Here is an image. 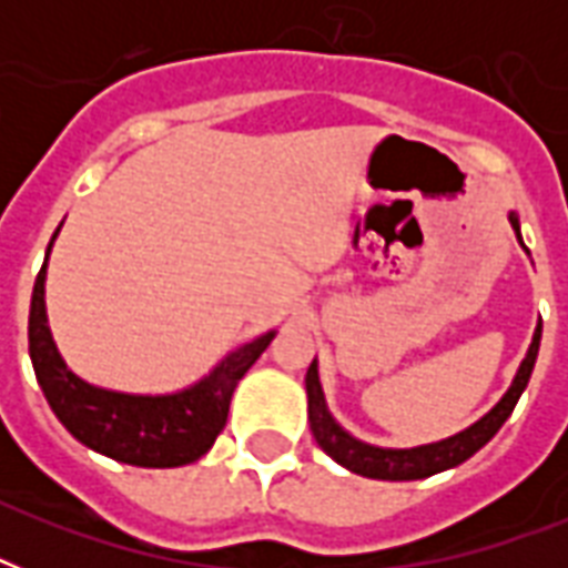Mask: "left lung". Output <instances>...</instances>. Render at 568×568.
Instances as JSON below:
<instances>
[{
    "mask_svg": "<svg viewBox=\"0 0 568 568\" xmlns=\"http://www.w3.org/2000/svg\"><path fill=\"white\" fill-rule=\"evenodd\" d=\"M510 226L516 230V239L521 244L519 232V214L510 212ZM525 247V244H521ZM539 338H542V321L534 329V342H530L528 354L521 359L519 372L513 377L510 388L504 392V397L489 409V413L475 422L466 430L454 433L448 439L430 442V445H418V448H379V445H368V442L356 439L333 418L327 409V397L321 388L318 379V359H312L310 372H306V397H310V427L321 450L333 457L338 466H345L347 471L363 477H374V480H422L436 471L454 468L459 463H466L471 454L484 448L486 442L493 439L495 433L501 430V424L510 418L513 406L519 404L521 392L528 386L530 372L537 365Z\"/></svg>",
    "mask_w": 568,
    "mask_h": 568,
    "instance_id": "8db88e82",
    "label": "left lung"
}]
</instances>
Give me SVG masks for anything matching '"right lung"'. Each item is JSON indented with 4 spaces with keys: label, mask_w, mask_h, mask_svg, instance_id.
Returning <instances> with one entry per match:
<instances>
[{
    "label": "right lung",
    "mask_w": 568,
    "mask_h": 568,
    "mask_svg": "<svg viewBox=\"0 0 568 568\" xmlns=\"http://www.w3.org/2000/svg\"><path fill=\"white\" fill-rule=\"evenodd\" d=\"M61 230V226H58ZM55 230V235H58ZM52 235V241H55ZM52 241L47 247L52 250ZM47 262L40 267L29 310V356L47 404L70 436L102 457L141 468L189 466L212 448L230 415L232 392L265 354L274 329L235 347L194 386L171 395H129L82 379L58 354L47 321Z\"/></svg>",
    "instance_id": "add662e5"
}]
</instances>
